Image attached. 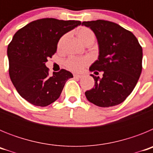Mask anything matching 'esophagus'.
I'll return each mask as SVG.
<instances>
[{
  "mask_svg": "<svg viewBox=\"0 0 153 153\" xmlns=\"http://www.w3.org/2000/svg\"><path fill=\"white\" fill-rule=\"evenodd\" d=\"M74 78H76V79H81V78L83 77V75H79V74H74Z\"/></svg>",
  "mask_w": 153,
  "mask_h": 153,
  "instance_id": "1",
  "label": "esophagus"
}]
</instances>
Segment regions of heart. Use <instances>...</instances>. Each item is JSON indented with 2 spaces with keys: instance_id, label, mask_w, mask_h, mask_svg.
Instances as JSON below:
<instances>
[{
  "instance_id": "obj_1",
  "label": "heart",
  "mask_w": 153,
  "mask_h": 153,
  "mask_svg": "<svg viewBox=\"0 0 153 153\" xmlns=\"http://www.w3.org/2000/svg\"><path fill=\"white\" fill-rule=\"evenodd\" d=\"M77 36L79 40L83 42V44H86V42L90 40H95V34L93 33V31L88 27H83L77 31ZM67 36L64 35L60 39L58 42V47H60L63 46L65 40H66ZM90 63V60L87 57H76V56H70L64 61L65 67L69 70L74 71V72H80L81 70L88 65Z\"/></svg>"
}]
</instances>
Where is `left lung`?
Segmentation results:
<instances>
[{
	"label": "left lung",
	"instance_id": "left-lung-1",
	"mask_svg": "<svg viewBox=\"0 0 153 153\" xmlns=\"http://www.w3.org/2000/svg\"><path fill=\"white\" fill-rule=\"evenodd\" d=\"M82 25L94 32L99 44V57L90 71L95 80L93 89L85 92L86 99L100 107L117 106L132 92L142 72L143 49L135 35L111 21H83Z\"/></svg>",
	"mask_w": 153,
	"mask_h": 153
}]
</instances>
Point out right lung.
I'll use <instances>...</instances> for the list:
<instances>
[{"label": "right lung", "instance_id": "right-lung-1", "mask_svg": "<svg viewBox=\"0 0 153 153\" xmlns=\"http://www.w3.org/2000/svg\"><path fill=\"white\" fill-rule=\"evenodd\" d=\"M79 21L43 18L17 30L7 47L9 75L18 93L34 106H47L60 96L73 74L62 69L49 74L47 58L56 52L63 34L80 25Z\"/></svg>", "mask_w": 153, "mask_h": 153}]
</instances>
